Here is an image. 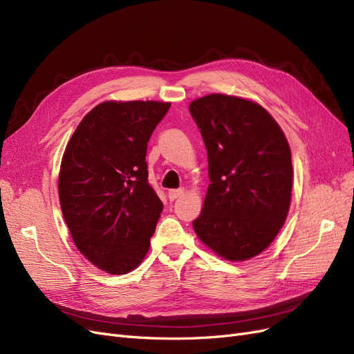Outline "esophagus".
Wrapping results in <instances>:
<instances>
[{
    "label": "esophagus",
    "mask_w": 354,
    "mask_h": 354,
    "mask_svg": "<svg viewBox=\"0 0 354 354\" xmlns=\"http://www.w3.org/2000/svg\"><path fill=\"white\" fill-rule=\"evenodd\" d=\"M185 194V189H171L168 190V198L169 201H174Z\"/></svg>",
    "instance_id": "1"
}]
</instances>
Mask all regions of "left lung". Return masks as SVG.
Masks as SVG:
<instances>
[{
  "label": "left lung",
  "instance_id": "left-lung-1",
  "mask_svg": "<svg viewBox=\"0 0 354 354\" xmlns=\"http://www.w3.org/2000/svg\"><path fill=\"white\" fill-rule=\"evenodd\" d=\"M208 153L198 238L220 257L245 261L269 246L286 220L291 151L272 115L251 100L209 94L189 104Z\"/></svg>",
  "mask_w": 354,
  "mask_h": 354
}]
</instances>
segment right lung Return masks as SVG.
Returning a JSON list of instances; mask_svg holds the SVG:
<instances>
[{"mask_svg":"<svg viewBox=\"0 0 354 354\" xmlns=\"http://www.w3.org/2000/svg\"><path fill=\"white\" fill-rule=\"evenodd\" d=\"M169 106L100 103L82 118L63 153V217L80 252L103 272H131L149 251L164 205L147 181V142Z\"/></svg>","mask_w":354,"mask_h":354,"instance_id":"right-lung-1","label":"right lung"}]
</instances>
